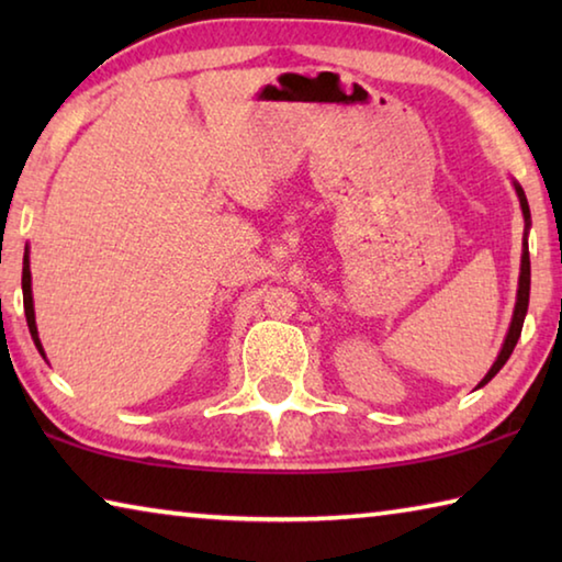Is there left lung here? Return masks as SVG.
<instances>
[{
    "instance_id": "8db88e82",
    "label": "left lung",
    "mask_w": 562,
    "mask_h": 562,
    "mask_svg": "<svg viewBox=\"0 0 562 562\" xmlns=\"http://www.w3.org/2000/svg\"><path fill=\"white\" fill-rule=\"evenodd\" d=\"M516 186V193H518V201H520V211L522 217H526V240H522V258H520V278H518V297H516V310H513V319H510V327H508V335L506 341H503L501 347V355L498 359L493 361V367L488 369V374L481 379V384H488L493 376H496L503 364H506L508 357L513 355V349L518 345V337H520V329H522V319H526V312H528V297H530V255H528V227H530V207L526 201V193H522V188L518 183Z\"/></svg>"
}]
</instances>
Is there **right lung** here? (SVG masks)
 I'll return each mask as SVG.
<instances>
[{
	"label": "right lung",
	"mask_w": 562,
	"mask_h": 562,
	"mask_svg": "<svg viewBox=\"0 0 562 562\" xmlns=\"http://www.w3.org/2000/svg\"><path fill=\"white\" fill-rule=\"evenodd\" d=\"M22 294H24V315H26V325H30L32 339L36 349L42 351L44 357V347L40 341V331H36V319H34V300H32V270H30V247L24 252V268H22Z\"/></svg>",
	"instance_id": "right-lung-1"
}]
</instances>
